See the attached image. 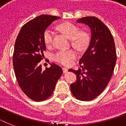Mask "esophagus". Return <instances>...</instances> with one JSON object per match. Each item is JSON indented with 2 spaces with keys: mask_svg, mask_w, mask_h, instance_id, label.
<instances>
[{
  "mask_svg": "<svg viewBox=\"0 0 126 126\" xmlns=\"http://www.w3.org/2000/svg\"><path fill=\"white\" fill-rule=\"evenodd\" d=\"M68 70H69V69H67V68H66V67H63V73H67V72H68Z\"/></svg>",
  "mask_w": 126,
  "mask_h": 126,
  "instance_id": "obj_1",
  "label": "esophagus"
}]
</instances>
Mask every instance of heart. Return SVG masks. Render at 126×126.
I'll use <instances>...</instances> for the list:
<instances>
[{
	"instance_id": "1",
	"label": "heart",
	"mask_w": 126,
	"mask_h": 126,
	"mask_svg": "<svg viewBox=\"0 0 126 126\" xmlns=\"http://www.w3.org/2000/svg\"><path fill=\"white\" fill-rule=\"evenodd\" d=\"M59 30L66 35L71 40V45L79 50L84 49L89 42L88 35L84 32H80L77 26L70 23H64L58 26ZM53 38V32L51 29H47L43 34L44 42L46 46H50L52 44ZM77 57V53L73 50H61L57 51L53 55V59L63 65H69L73 59Z\"/></svg>"
}]
</instances>
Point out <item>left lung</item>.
Masks as SVG:
<instances>
[{"instance_id": "left-lung-1", "label": "left lung", "mask_w": 126, "mask_h": 126, "mask_svg": "<svg viewBox=\"0 0 126 126\" xmlns=\"http://www.w3.org/2000/svg\"><path fill=\"white\" fill-rule=\"evenodd\" d=\"M89 27L91 38L88 48L80 60L78 71H69L77 75L71 85L73 95L88 101L99 95L111 79L116 61L115 44L108 27L95 17H85L77 20Z\"/></svg>"}]
</instances>
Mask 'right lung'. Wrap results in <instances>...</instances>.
<instances>
[{
    "label": "right lung",
    "mask_w": 126,
    "mask_h": 126,
    "mask_svg": "<svg viewBox=\"0 0 126 126\" xmlns=\"http://www.w3.org/2000/svg\"><path fill=\"white\" fill-rule=\"evenodd\" d=\"M60 18L49 15L36 17L22 27L15 42L13 65L17 81L25 95L34 101L51 96L63 74L62 69L55 63H50V67L44 71L40 65L46 50L44 32Z\"/></svg>",
    "instance_id": "obj_1"
}]
</instances>
